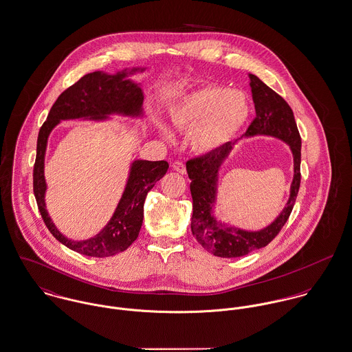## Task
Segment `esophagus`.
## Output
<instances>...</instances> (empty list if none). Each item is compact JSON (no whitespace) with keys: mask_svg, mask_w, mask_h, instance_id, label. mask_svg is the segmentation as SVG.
<instances>
[{"mask_svg":"<svg viewBox=\"0 0 352 352\" xmlns=\"http://www.w3.org/2000/svg\"><path fill=\"white\" fill-rule=\"evenodd\" d=\"M172 168H173V170H176V172H179V173H182V175H186V172H187L186 165H184L182 161H175V162L172 164Z\"/></svg>","mask_w":352,"mask_h":352,"instance_id":"obj_1","label":"esophagus"}]
</instances>
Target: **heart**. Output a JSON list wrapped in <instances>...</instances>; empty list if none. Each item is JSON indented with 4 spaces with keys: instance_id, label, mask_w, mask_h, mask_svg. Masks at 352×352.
<instances>
[{
    "instance_id": "heart-1",
    "label": "heart",
    "mask_w": 352,
    "mask_h": 352,
    "mask_svg": "<svg viewBox=\"0 0 352 352\" xmlns=\"http://www.w3.org/2000/svg\"><path fill=\"white\" fill-rule=\"evenodd\" d=\"M172 124L190 131V145L197 153H212L232 141L246 126L252 103L246 93L208 85L183 96L170 109ZM166 138L172 137L162 129Z\"/></svg>"
}]
</instances>
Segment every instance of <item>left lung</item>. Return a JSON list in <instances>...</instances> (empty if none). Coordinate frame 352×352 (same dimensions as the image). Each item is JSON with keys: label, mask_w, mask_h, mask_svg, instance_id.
Here are the masks:
<instances>
[{"label": "left lung", "mask_w": 352, "mask_h": 352, "mask_svg": "<svg viewBox=\"0 0 352 352\" xmlns=\"http://www.w3.org/2000/svg\"><path fill=\"white\" fill-rule=\"evenodd\" d=\"M249 78L256 106V118L246 130L245 137L272 135L287 142L293 155L294 173L288 201L281 214L265 228L249 231L222 223L212 214V207L217 204L218 173L234 144L228 142L212 153L187 161L193 208L192 234L203 249L222 258L246 256L269 245L287 223L296 203L301 180V137L290 106L283 96L273 91L256 75L249 74Z\"/></svg>", "instance_id": "8db88e82"}]
</instances>
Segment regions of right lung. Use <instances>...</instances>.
<instances>
[{
    "instance_id": "1",
    "label": "right lung",
    "mask_w": 352,
    "mask_h": 352,
    "mask_svg": "<svg viewBox=\"0 0 352 352\" xmlns=\"http://www.w3.org/2000/svg\"><path fill=\"white\" fill-rule=\"evenodd\" d=\"M135 71L138 68H133L129 72L124 69L116 75H107L100 71L85 75L59 96L38 131L33 166V193L38 211L51 234L64 246L83 256L103 258L116 256L128 249L141 230L145 197L166 173L169 165L164 160L133 161L125 191L110 222L90 239L71 241L60 234L45 210L44 156L48 135L62 120L86 118L103 121L110 114L142 116V90L137 83L128 79L129 74Z\"/></svg>"
}]
</instances>
